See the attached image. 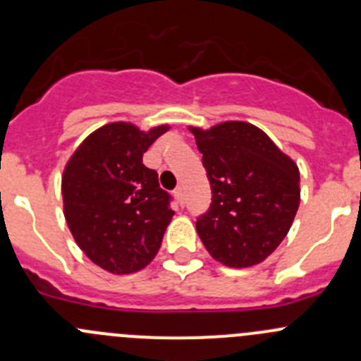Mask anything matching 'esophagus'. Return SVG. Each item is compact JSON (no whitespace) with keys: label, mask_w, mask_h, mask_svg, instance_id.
<instances>
[{"label":"esophagus","mask_w":361,"mask_h":361,"mask_svg":"<svg viewBox=\"0 0 361 361\" xmlns=\"http://www.w3.org/2000/svg\"><path fill=\"white\" fill-rule=\"evenodd\" d=\"M174 197H176V201L180 202V206H183V204H185V194H183V188L178 187L176 190H174Z\"/></svg>","instance_id":"34e87169"}]
</instances>
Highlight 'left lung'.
Here are the masks:
<instances>
[{
	"instance_id": "obj_1",
	"label": "left lung",
	"mask_w": 361,
	"mask_h": 361,
	"mask_svg": "<svg viewBox=\"0 0 361 361\" xmlns=\"http://www.w3.org/2000/svg\"><path fill=\"white\" fill-rule=\"evenodd\" d=\"M188 129L213 190L209 211L195 221L204 248L225 267L260 264L281 245L297 214V164L253 123L227 120Z\"/></svg>"
}]
</instances>
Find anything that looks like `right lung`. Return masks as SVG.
Here are the masks:
<instances>
[{
  "instance_id": "right-lung-1",
  "label": "right lung",
  "mask_w": 361,
  "mask_h": 361,
  "mask_svg": "<svg viewBox=\"0 0 361 361\" xmlns=\"http://www.w3.org/2000/svg\"><path fill=\"white\" fill-rule=\"evenodd\" d=\"M167 123L148 130L110 122L90 133L64 166V218L78 248L111 274L147 267L173 220L169 195L143 154L167 133Z\"/></svg>"
}]
</instances>
